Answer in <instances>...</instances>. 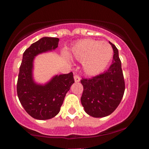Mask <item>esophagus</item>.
Instances as JSON below:
<instances>
[{"label":"esophagus","mask_w":149,"mask_h":149,"mask_svg":"<svg viewBox=\"0 0 149 149\" xmlns=\"http://www.w3.org/2000/svg\"><path fill=\"white\" fill-rule=\"evenodd\" d=\"M74 80L76 83H78L80 80V77L78 75H75L74 76Z\"/></svg>","instance_id":"obj_1"}]
</instances>
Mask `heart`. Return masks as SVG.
<instances>
[{"label":"heart","instance_id":"obj_1","mask_svg":"<svg viewBox=\"0 0 149 149\" xmlns=\"http://www.w3.org/2000/svg\"><path fill=\"white\" fill-rule=\"evenodd\" d=\"M113 54V50L109 42L92 39L76 42L69 52L71 59L82 61L83 70L89 76L103 72L111 61Z\"/></svg>","mask_w":149,"mask_h":149}]
</instances>
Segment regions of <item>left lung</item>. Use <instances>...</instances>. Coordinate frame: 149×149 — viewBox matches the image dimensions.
I'll list each match as a JSON object with an SVG mask.
<instances>
[{
  "label": "left lung",
  "instance_id": "obj_1",
  "mask_svg": "<svg viewBox=\"0 0 149 149\" xmlns=\"http://www.w3.org/2000/svg\"><path fill=\"white\" fill-rule=\"evenodd\" d=\"M113 50V63L106 72L89 79L80 80L83 86L81 104L85 111L94 118L111 114L123 97L125 81L118 50L109 42Z\"/></svg>",
  "mask_w": 149,
  "mask_h": 149
}]
</instances>
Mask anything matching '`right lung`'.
I'll return each mask as SVG.
<instances>
[{"instance_id": "1", "label": "right lung", "mask_w": 149, "mask_h": 149, "mask_svg": "<svg viewBox=\"0 0 149 149\" xmlns=\"http://www.w3.org/2000/svg\"><path fill=\"white\" fill-rule=\"evenodd\" d=\"M58 38L43 37L31 44L23 54L19 67L17 92L27 113L37 120H48L57 116L66 94L74 83L73 73L55 75L45 84L33 79V61L38 54L52 52L58 47Z\"/></svg>"}]
</instances>
